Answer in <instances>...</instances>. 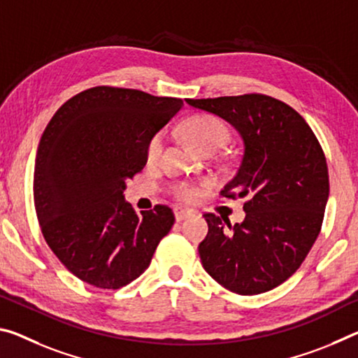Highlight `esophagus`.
<instances>
[{
	"mask_svg": "<svg viewBox=\"0 0 358 358\" xmlns=\"http://www.w3.org/2000/svg\"><path fill=\"white\" fill-rule=\"evenodd\" d=\"M175 220L177 221H183L186 218H189L191 215H194V210H188V208H181V207H175Z\"/></svg>",
	"mask_w": 358,
	"mask_h": 358,
	"instance_id": "34e87169",
	"label": "esophagus"
}]
</instances>
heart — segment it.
Wrapping results in <instances>:
<instances>
[{
    "label": "heart",
    "instance_id": "heart-1",
    "mask_svg": "<svg viewBox=\"0 0 358 358\" xmlns=\"http://www.w3.org/2000/svg\"><path fill=\"white\" fill-rule=\"evenodd\" d=\"M183 134L186 140L201 152H213L224 145L228 140V129L218 117L212 115H197L189 117L183 126ZM164 145V135L159 132L152 135L146 145V157L148 161H155L161 155ZM172 194L175 199L181 202H194L199 197L201 191L196 185L191 183H175L172 186Z\"/></svg>",
    "mask_w": 358,
    "mask_h": 358
}]
</instances>
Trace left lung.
Here are the masks:
<instances>
[{
  "mask_svg": "<svg viewBox=\"0 0 358 358\" xmlns=\"http://www.w3.org/2000/svg\"><path fill=\"white\" fill-rule=\"evenodd\" d=\"M186 101L223 117L243 140L241 164L221 196L247 197L245 220L231 226L203 215V269L229 292H269L296 272L320 232L330 192L322 146L298 111L269 95Z\"/></svg>",
  "mask_w": 358,
  "mask_h": 358,
  "instance_id": "8db88e82",
  "label": "left lung"
}]
</instances>
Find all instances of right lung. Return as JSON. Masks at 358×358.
<instances>
[{"label": "right lung", "instance_id": "add662e5", "mask_svg": "<svg viewBox=\"0 0 358 358\" xmlns=\"http://www.w3.org/2000/svg\"><path fill=\"white\" fill-rule=\"evenodd\" d=\"M183 106L137 89L97 86L65 101L38 146L33 197L50 250L78 279L117 290L143 274L175 215L135 213L126 180L146 166V145Z\"/></svg>", "mask_w": 358, "mask_h": 358}]
</instances>
